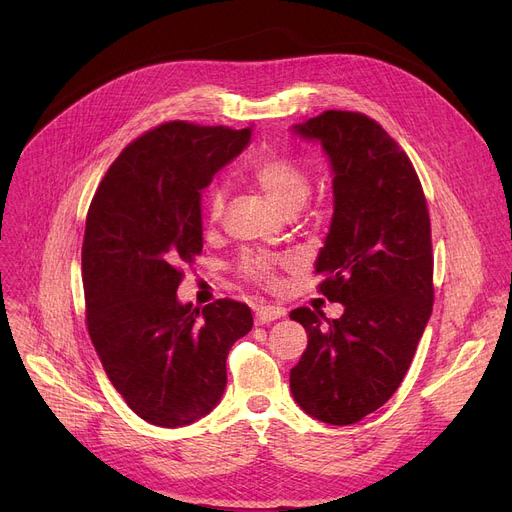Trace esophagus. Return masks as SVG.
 <instances>
[{"instance_id": "1", "label": "esophagus", "mask_w": 512, "mask_h": 512, "mask_svg": "<svg viewBox=\"0 0 512 512\" xmlns=\"http://www.w3.org/2000/svg\"><path fill=\"white\" fill-rule=\"evenodd\" d=\"M284 315V311L280 307H259L255 311V324L257 326H265V324H272V321L280 319Z\"/></svg>"}]
</instances>
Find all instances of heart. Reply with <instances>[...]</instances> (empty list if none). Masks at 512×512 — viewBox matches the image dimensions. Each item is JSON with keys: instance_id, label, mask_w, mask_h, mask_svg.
<instances>
[{"instance_id": "b5f03b06", "label": "heart", "mask_w": 512, "mask_h": 512, "mask_svg": "<svg viewBox=\"0 0 512 512\" xmlns=\"http://www.w3.org/2000/svg\"><path fill=\"white\" fill-rule=\"evenodd\" d=\"M253 180L263 188L282 211L294 213L303 207L311 193V178L307 170L290 157H263L251 170ZM224 209V188L213 186L207 199V215L211 222H218ZM282 263L280 257L257 253L247 255L240 263V270L247 278L261 284H276V270Z\"/></svg>"}]
</instances>
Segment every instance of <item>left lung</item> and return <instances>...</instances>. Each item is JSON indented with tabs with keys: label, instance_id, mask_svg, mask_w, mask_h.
I'll use <instances>...</instances> for the list:
<instances>
[{
	"label": "left lung",
	"instance_id": "8db88e82",
	"mask_svg": "<svg viewBox=\"0 0 512 512\" xmlns=\"http://www.w3.org/2000/svg\"><path fill=\"white\" fill-rule=\"evenodd\" d=\"M292 132L317 141L334 174V215L315 274L344 313H290L309 336L290 392L307 415L351 425L396 392L432 315L427 203L411 159L375 120L330 110Z\"/></svg>",
	"mask_w": 512,
	"mask_h": 512
}]
</instances>
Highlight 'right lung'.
<instances>
[{
  "mask_svg": "<svg viewBox=\"0 0 512 512\" xmlns=\"http://www.w3.org/2000/svg\"><path fill=\"white\" fill-rule=\"evenodd\" d=\"M253 128L161 124L132 141L87 213V326L126 405L159 427L205 417L226 388L232 344L251 332L245 303H180V265L203 249L201 191L242 153Z\"/></svg>",
  "mask_w": 512,
  "mask_h": 512,
  "instance_id": "right-lung-1",
  "label": "right lung"
}]
</instances>
